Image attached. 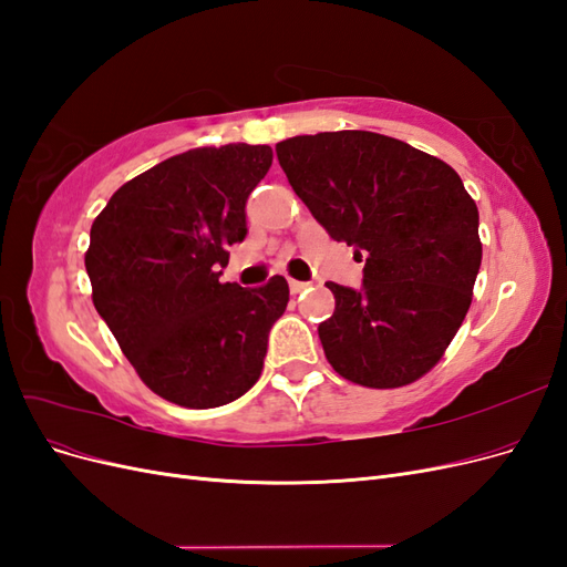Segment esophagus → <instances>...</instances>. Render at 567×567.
Wrapping results in <instances>:
<instances>
[{"label": "esophagus", "mask_w": 567, "mask_h": 567, "mask_svg": "<svg viewBox=\"0 0 567 567\" xmlns=\"http://www.w3.org/2000/svg\"><path fill=\"white\" fill-rule=\"evenodd\" d=\"M288 286H290V293H293V296L302 293L305 288H310V284H307V281H296V279H290V281H288Z\"/></svg>", "instance_id": "34e87169"}]
</instances>
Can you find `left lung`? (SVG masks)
Wrapping results in <instances>:
<instances>
[{"label":"left lung","instance_id":"8db88e82","mask_svg":"<svg viewBox=\"0 0 567 567\" xmlns=\"http://www.w3.org/2000/svg\"><path fill=\"white\" fill-rule=\"evenodd\" d=\"M277 158L333 241L364 262L362 288L329 281L319 323L329 364L352 383L400 388L431 371L466 317L483 260L477 205L454 169L385 134L293 136Z\"/></svg>","mask_w":567,"mask_h":567}]
</instances>
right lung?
Returning <instances> with one entry per match:
<instances>
[{
	"instance_id": "right-lung-1",
	"label": "right lung",
	"mask_w": 567,
	"mask_h": 567,
	"mask_svg": "<svg viewBox=\"0 0 567 567\" xmlns=\"http://www.w3.org/2000/svg\"><path fill=\"white\" fill-rule=\"evenodd\" d=\"M269 146L194 148L123 184L94 219L84 255L96 312L140 379L188 409L229 404L260 379L288 284H219L241 244L246 203Z\"/></svg>"
}]
</instances>
